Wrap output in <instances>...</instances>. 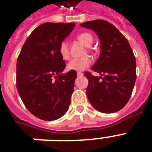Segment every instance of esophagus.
Masks as SVG:
<instances>
[{
	"instance_id": "obj_1",
	"label": "esophagus",
	"mask_w": 152,
	"mask_h": 152,
	"mask_svg": "<svg viewBox=\"0 0 152 152\" xmlns=\"http://www.w3.org/2000/svg\"><path fill=\"white\" fill-rule=\"evenodd\" d=\"M77 77H82V76H83V73L79 72V71H78V72H77Z\"/></svg>"
}]
</instances>
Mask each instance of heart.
<instances>
[{
    "mask_svg": "<svg viewBox=\"0 0 152 152\" xmlns=\"http://www.w3.org/2000/svg\"><path fill=\"white\" fill-rule=\"evenodd\" d=\"M77 39L86 47H90L93 45V36L88 33H82L77 36ZM59 55L64 59H68L70 58L68 45L66 42H61L59 47ZM92 63V59L88 56H85L82 58H75L72 59L67 64V68L70 70L75 71H82L86 70Z\"/></svg>",
    "mask_w": 152,
    "mask_h": 152,
    "instance_id": "obj_1",
    "label": "heart"
}]
</instances>
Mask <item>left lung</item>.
Here are the masks:
<instances>
[{
	"instance_id": "8db88e82",
	"label": "left lung",
	"mask_w": 152,
	"mask_h": 152,
	"mask_svg": "<svg viewBox=\"0 0 152 152\" xmlns=\"http://www.w3.org/2000/svg\"><path fill=\"white\" fill-rule=\"evenodd\" d=\"M96 34L100 42V54L89 72L86 94L92 106L102 113H115L126 106L130 98L136 78V59L128 40L114 25L103 19L81 24Z\"/></svg>"
}]
</instances>
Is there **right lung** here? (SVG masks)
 Returning <instances> with one entry per match:
<instances>
[{
    "instance_id": "add662e5",
    "label": "right lung",
    "mask_w": 152,
    "mask_h": 152,
    "mask_svg": "<svg viewBox=\"0 0 152 152\" xmlns=\"http://www.w3.org/2000/svg\"><path fill=\"white\" fill-rule=\"evenodd\" d=\"M75 26L71 23L40 25L27 37L17 59L18 93L28 110L40 119L56 120L69 108L77 74L75 70L62 73L66 64L59 47Z\"/></svg>"
}]
</instances>
